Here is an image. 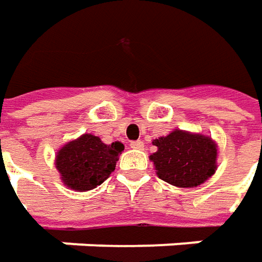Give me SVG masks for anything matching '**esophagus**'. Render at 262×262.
<instances>
[{"label":"esophagus","instance_id":"34e87169","mask_svg":"<svg viewBox=\"0 0 262 262\" xmlns=\"http://www.w3.org/2000/svg\"><path fill=\"white\" fill-rule=\"evenodd\" d=\"M129 146H131V148H136V150H143L144 148V143L141 140H137V141H133Z\"/></svg>","mask_w":262,"mask_h":262}]
</instances>
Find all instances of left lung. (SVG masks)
Segmentation results:
<instances>
[{
    "label": "left lung",
    "instance_id": "obj_1",
    "mask_svg": "<svg viewBox=\"0 0 262 262\" xmlns=\"http://www.w3.org/2000/svg\"><path fill=\"white\" fill-rule=\"evenodd\" d=\"M156 153L150 156L157 176L170 185L194 188L214 175L217 146L210 137L175 129L153 140Z\"/></svg>",
    "mask_w": 262,
    "mask_h": 262
}]
</instances>
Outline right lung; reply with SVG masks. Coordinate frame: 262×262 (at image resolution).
Returning a JSON list of instances; mask_svg holds the SVG:
<instances>
[{"label":"right lung","instance_id":"right-lung-1","mask_svg":"<svg viewBox=\"0 0 262 262\" xmlns=\"http://www.w3.org/2000/svg\"><path fill=\"white\" fill-rule=\"evenodd\" d=\"M124 144H105L99 137L83 134L58 150L55 165L68 188L83 192L103 184L115 170Z\"/></svg>","mask_w":262,"mask_h":262}]
</instances>
